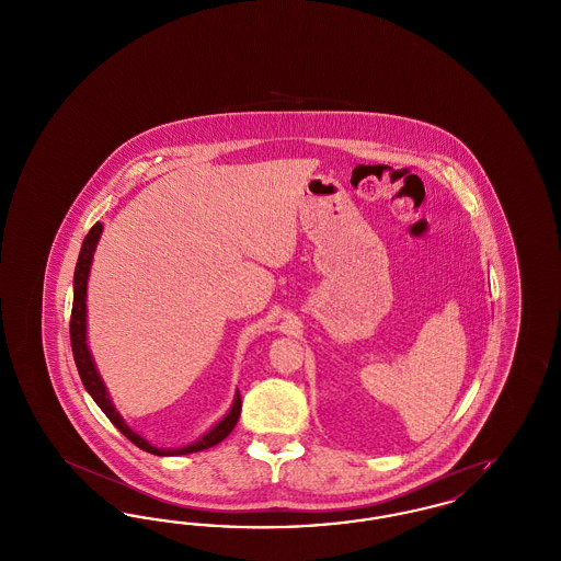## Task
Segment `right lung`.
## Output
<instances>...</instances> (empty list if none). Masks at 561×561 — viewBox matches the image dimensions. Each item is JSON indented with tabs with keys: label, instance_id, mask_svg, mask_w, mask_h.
<instances>
[{
	"label": "right lung",
	"instance_id": "obj_1",
	"mask_svg": "<svg viewBox=\"0 0 561 561\" xmlns=\"http://www.w3.org/2000/svg\"><path fill=\"white\" fill-rule=\"evenodd\" d=\"M103 233V225L96 222L85 240L81 243L80 259H78V265H76V277H73V309H71V321H69V334H71V348H73V359H76V366H78V373L81 376V382L85 387V391L92 396V400L99 403V408L107 414L108 421L119 428L134 446H138L140 450L145 453L156 454V456H176V454H191L199 453V450H206V448H213L218 442H222L233 427L238 425V419H240L241 412V400L240 393L236 396L233 401V408L229 410V414L216 425L210 428L199 442L195 444H188L185 448H179V450H163V448H156L151 446L149 442H145L138 433H134L133 428L128 427L124 423V419L115 412L113 403L108 400L107 389L101 380V376L94 368V362H92V355L88 351L85 345V286H88V273H90V265H92V256H94V248H96V241Z\"/></svg>",
	"mask_w": 561,
	"mask_h": 561
}]
</instances>
